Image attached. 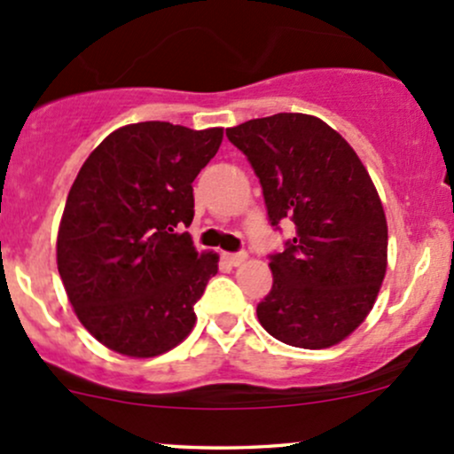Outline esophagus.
<instances>
[{
	"label": "esophagus",
	"instance_id": "obj_1",
	"mask_svg": "<svg viewBox=\"0 0 454 454\" xmlns=\"http://www.w3.org/2000/svg\"><path fill=\"white\" fill-rule=\"evenodd\" d=\"M223 258H226L232 267H237V265H241V262H246L247 254L246 252H232V254H223Z\"/></svg>",
	"mask_w": 454,
	"mask_h": 454
}]
</instances>
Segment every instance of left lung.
Here are the masks:
<instances>
[{"label":"left lung","mask_w":454,"mask_h":454,"mask_svg":"<svg viewBox=\"0 0 454 454\" xmlns=\"http://www.w3.org/2000/svg\"><path fill=\"white\" fill-rule=\"evenodd\" d=\"M247 157L271 226L295 223L269 254L273 286L261 325L291 347L325 348L364 321L386 276L387 223L377 189L347 139L308 114H276L226 129Z\"/></svg>","instance_id":"obj_1"}]
</instances>
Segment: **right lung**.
<instances>
[{
    "label": "right lung",
    "mask_w": 454,
    "mask_h": 454,
    "mask_svg": "<svg viewBox=\"0 0 454 454\" xmlns=\"http://www.w3.org/2000/svg\"><path fill=\"white\" fill-rule=\"evenodd\" d=\"M222 129L127 124L94 148L74 178L58 232V271L82 325L112 351L153 357L187 338L193 306L217 273L183 228L192 183Z\"/></svg>",
    "instance_id": "right-lung-1"
}]
</instances>
